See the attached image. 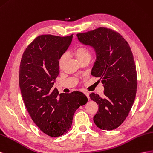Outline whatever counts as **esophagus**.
Masks as SVG:
<instances>
[{"label":"esophagus","mask_w":153,"mask_h":153,"mask_svg":"<svg viewBox=\"0 0 153 153\" xmlns=\"http://www.w3.org/2000/svg\"><path fill=\"white\" fill-rule=\"evenodd\" d=\"M84 94H85V95L87 97V98L88 99V100L90 99V94L88 92H84Z\"/></svg>","instance_id":"obj_1"}]
</instances>
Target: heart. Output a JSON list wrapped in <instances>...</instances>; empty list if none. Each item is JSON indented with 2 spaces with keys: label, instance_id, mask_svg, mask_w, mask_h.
<instances>
[{
  "label": "heart",
  "instance_id": "heart-1",
  "mask_svg": "<svg viewBox=\"0 0 153 153\" xmlns=\"http://www.w3.org/2000/svg\"><path fill=\"white\" fill-rule=\"evenodd\" d=\"M74 54H75L77 59L79 60V62H81V61L86 59H90L91 55L90 53V51L85 47H77V49H76L75 51H74ZM65 59H66V54H64L61 56L59 59V66L60 68L62 67L63 65L65 62Z\"/></svg>",
  "mask_w": 153,
  "mask_h": 153
}]
</instances>
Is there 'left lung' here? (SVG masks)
<instances>
[{"instance_id":"obj_1","label":"left lung","mask_w":153,"mask_h":153,"mask_svg":"<svg viewBox=\"0 0 153 153\" xmlns=\"http://www.w3.org/2000/svg\"><path fill=\"white\" fill-rule=\"evenodd\" d=\"M77 36L82 44L95 51L96 59L91 74L101 77L104 88V98L90 94L99 105L94 123L102 130L115 129L128 117L136 96L137 76L131 50L119 33L106 27L79 33Z\"/></svg>"}]
</instances>
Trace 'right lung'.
Masks as SVG:
<instances>
[{
    "mask_svg": "<svg viewBox=\"0 0 153 153\" xmlns=\"http://www.w3.org/2000/svg\"><path fill=\"white\" fill-rule=\"evenodd\" d=\"M72 35L36 37L26 48L20 62L19 85L25 106L34 123L52 137L67 133L74 113L88 101L81 91L59 94L53 87L59 73V59Z\"/></svg>",
    "mask_w": 153,
    "mask_h": 153,
    "instance_id": "1",
    "label": "right lung"
}]
</instances>
